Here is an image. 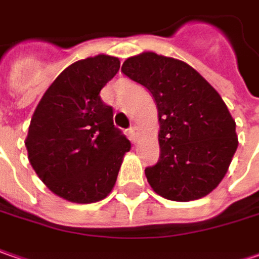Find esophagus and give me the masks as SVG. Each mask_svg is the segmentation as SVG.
Returning a JSON list of instances; mask_svg holds the SVG:
<instances>
[{
    "mask_svg": "<svg viewBox=\"0 0 259 259\" xmlns=\"http://www.w3.org/2000/svg\"><path fill=\"white\" fill-rule=\"evenodd\" d=\"M129 136H130V141L132 142L138 141V139H139V136H141V130H139V127H136V126L130 127Z\"/></svg>",
    "mask_w": 259,
    "mask_h": 259,
    "instance_id": "esophagus-1",
    "label": "esophagus"
}]
</instances>
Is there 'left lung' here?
Wrapping results in <instances>:
<instances>
[{
  "label": "left lung",
  "instance_id": "1",
  "mask_svg": "<svg viewBox=\"0 0 259 259\" xmlns=\"http://www.w3.org/2000/svg\"><path fill=\"white\" fill-rule=\"evenodd\" d=\"M121 72L153 97L159 117V161L145 174L172 201L211 193L238 148L236 123L219 93L188 63L153 52L127 58Z\"/></svg>",
  "mask_w": 259,
  "mask_h": 259
}]
</instances>
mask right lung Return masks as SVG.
<instances>
[{
	"instance_id": "add662e5",
	"label": "right lung",
	"mask_w": 259,
	"mask_h": 259,
	"mask_svg": "<svg viewBox=\"0 0 259 259\" xmlns=\"http://www.w3.org/2000/svg\"><path fill=\"white\" fill-rule=\"evenodd\" d=\"M118 58L97 55L69 65L46 90L28 126V161L56 196L96 203L110 194L130 142L114 127L100 91Z\"/></svg>"
}]
</instances>
